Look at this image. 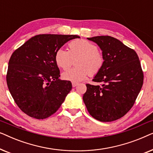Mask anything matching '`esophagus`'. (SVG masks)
Instances as JSON below:
<instances>
[{
	"mask_svg": "<svg viewBox=\"0 0 153 153\" xmlns=\"http://www.w3.org/2000/svg\"><path fill=\"white\" fill-rule=\"evenodd\" d=\"M72 87H76V85H78V83H75V82H72Z\"/></svg>",
	"mask_w": 153,
	"mask_h": 153,
	"instance_id": "esophagus-1",
	"label": "esophagus"
}]
</instances>
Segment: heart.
I'll list each match as a JSON object with an SVG mask.
<instances>
[{"instance_id":"b5f03b06","label":"heart","mask_w":153,"mask_h":153,"mask_svg":"<svg viewBox=\"0 0 153 153\" xmlns=\"http://www.w3.org/2000/svg\"><path fill=\"white\" fill-rule=\"evenodd\" d=\"M69 51L58 49L55 53L54 60L58 68L67 70L72 65L73 58H77L76 66L62 74L64 80L72 82L83 81L89 74L94 76L103 68V53L95 45L85 39H75L68 44Z\"/></svg>"}]
</instances>
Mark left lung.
<instances>
[{
    "mask_svg": "<svg viewBox=\"0 0 153 153\" xmlns=\"http://www.w3.org/2000/svg\"><path fill=\"white\" fill-rule=\"evenodd\" d=\"M99 46L104 57L101 71L86 84L83 100L88 111L96 120L111 122L124 116L136 101L143 83L139 56L134 50L111 36L88 37Z\"/></svg>",
    "mask_w": 153,
    "mask_h": 153,
    "instance_id": "8db88e82",
    "label": "left lung"
}]
</instances>
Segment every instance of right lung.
Segmentation results:
<instances>
[{"label":"right lung","instance_id":"add662e5","mask_svg":"<svg viewBox=\"0 0 153 153\" xmlns=\"http://www.w3.org/2000/svg\"><path fill=\"white\" fill-rule=\"evenodd\" d=\"M74 35H37L12 54L6 76L8 89L21 110L36 119L57 111L72 90L70 81L60 80L54 56Z\"/></svg>","mask_w":153,"mask_h":153}]
</instances>
